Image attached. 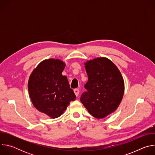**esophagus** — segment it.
Here are the masks:
<instances>
[{
	"label": "esophagus",
	"instance_id": "esophagus-1",
	"mask_svg": "<svg viewBox=\"0 0 155 155\" xmlns=\"http://www.w3.org/2000/svg\"><path fill=\"white\" fill-rule=\"evenodd\" d=\"M74 93L76 95V96H78V94H79V90L77 89V88H76V89H74Z\"/></svg>",
	"mask_w": 155,
	"mask_h": 155
}]
</instances>
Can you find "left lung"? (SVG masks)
<instances>
[{"label":"left lung","mask_w":155,"mask_h":155,"mask_svg":"<svg viewBox=\"0 0 155 155\" xmlns=\"http://www.w3.org/2000/svg\"><path fill=\"white\" fill-rule=\"evenodd\" d=\"M88 80L87 91L80 101L93 117L104 118L118 107L123 97L124 83L115 64L107 58H97L84 63Z\"/></svg>","instance_id":"8db88e82"}]
</instances>
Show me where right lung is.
<instances>
[{"mask_svg": "<svg viewBox=\"0 0 155 155\" xmlns=\"http://www.w3.org/2000/svg\"><path fill=\"white\" fill-rule=\"evenodd\" d=\"M65 63L60 59L41 61L31 73L28 91L34 106L52 118L60 117L70 102L76 99L66 76L62 72Z\"/></svg>", "mask_w": 155, "mask_h": 155, "instance_id": "add662e5", "label": "right lung"}]
</instances>
